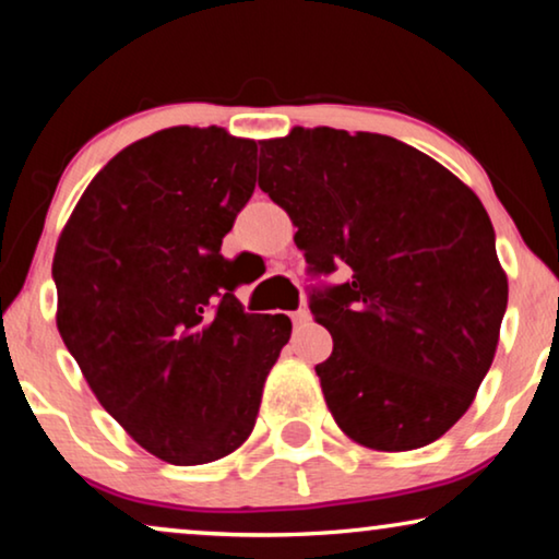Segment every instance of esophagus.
<instances>
[{"label": "esophagus", "mask_w": 559, "mask_h": 559, "mask_svg": "<svg viewBox=\"0 0 559 559\" xmlns=\"http://www.w3.org/2000/svg\"><path fill=\"white\" fill-rule=\"evenodd\" d=\"M308 320H310V310L300 308L297 312H293V323H295L297 328H302L305 323H308Z\"/></svg>", "instance_id": "obj_1"}]
</instances>
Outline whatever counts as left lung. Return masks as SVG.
I'll use <instances>...</instances> for the list:
<instances>
[{
    "mask_svg": "<svg viewBox=\"0 0 559 559\" xmlns=\"http://www.w3.org/2000/svg\"><path fill=\"white\" fill-rule=\"evenodd\" d=\"M259 188L297 226L333 335L316 366L343 435L379 453L442 438L491 369L509 300L491 218L438 159L394 136L295 127L259 142Z\"/></svg>",
    "mask_w": 559,
    "mask_h": 559,
    "instance_id": "obj_1",
    "label": "left lung"
}]
</instances>
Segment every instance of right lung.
<instances>
[{
	"mask_svg": "<svg viewBox=\"0 0 559 559\" xmlns=\"http://www.w3.org/2000/svg\"><path fill=\"white\" fill-rule=\"evenodd\" d=\"M254 186V140L170 127L114 155L60 231V338L102 407L165 463H213L249 440L293 333L282 312H243L221 257Z\"/></svg>",
	"mask_w": 559,
	"mask_h": 559,
	"instance_id": "1",
	"label": "right lung"
}]
</instances>
